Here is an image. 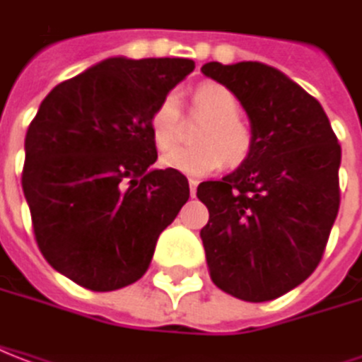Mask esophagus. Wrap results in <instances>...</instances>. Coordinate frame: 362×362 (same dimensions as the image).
<instances>
[{
  "label": "esophagus",
  "mask_w": 362,
  "mask_h": 362,
  "mask_svg": "<svg viewBox=\"0 0 362 362\" xmlns=\"http://www.w3.org/2000/svg\"><path fill=\"white\" fill-rule=\"evenodd\" d=\"M197 185H199V181H197V179H189V191H191V197H195Z\"/></svg>",
  "instance_id": "esophagus-1"
}]
</instances>
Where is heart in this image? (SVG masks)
Instances as JSON below:
<instances>
[{
	"label": "heart",
	"mask_w": 362,
	"mask_h": 362,
	"mask_svg": "<svg viewBox=\"0 0 362 362\" xmlns=\"http://www.w3.org/2000/svg\"><path fill=\"white\" fill-rule=\"evenodd\" d=\"M191 116L203 119L195 129V146L169 151L161 163L185 175H206L223 165L236 167L252 153L254 136L248 124L240 118V104L223 84L206 82L191 94ZM151 139L159 151L175 148L183 134L181 110L173 94H167L149 116Z\"/></svg>",
	"instance_id": "b5f03b06"
}]
</instances>
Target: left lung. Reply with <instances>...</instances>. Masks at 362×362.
Masks as SVG:
<instances>
[{"label":"left lung","instance_id":"obj_1","mask_svg":"<svg viewBox=\"0 0 362 362\" xmlns=\"http://www.w3.org/2000/svg\"><path fill=\"white\" fill-rule=\"evenodd\" d=\"M250 119V157L197 197L211 280L244 301H270L300 286L321 262L339 213L341 146L311 94L264 62H206Z\"/></svg>","mask_w":362,"mask_h":362}]
</instances>
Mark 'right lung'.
<instances>
[{"label":"right lung","instance_id":"1","mask_svg":"<svg viewBox=\"0 0 362 362\" xmlns=\"http://www.w3.org/2000/svg\"><path fill=\"white\" fill-rule=\"evenodd\" d=\"M193 69L189 59L112 57L57 84L29 124L21 185L35 240L86 290L138 281L189 199L183 173L151 167L149 116Z\"/></svg>","mask_w":362,"mask_h":362}]
</instances>
